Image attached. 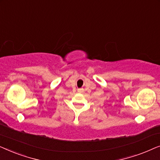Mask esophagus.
<instances>
[{"instance_id":"obj_1","label":"esophagus","mask_w":160,"mask_h":160,"mask_svg":"<svg viewBox=\"0 0 160 160\" xmlns=\"http://www.w3.org/2000/svg\"><path fill=\"white\" fill-rule=\"evenodd\" d=\"M78 92L82 93V92H84V90H83V89H78Z\"/></svg>"}]
</instances>
